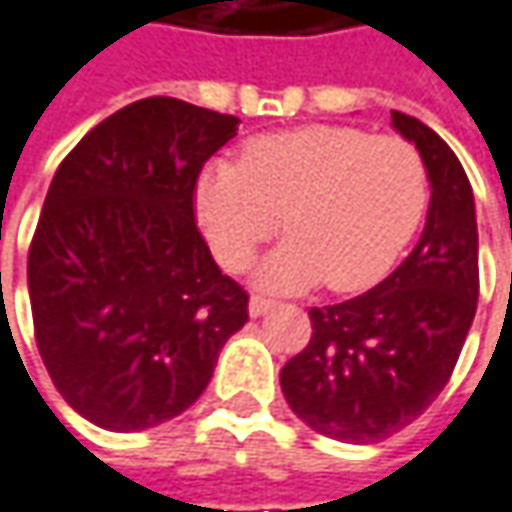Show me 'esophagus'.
<instances>
[{
  "instance_id": "obj_1",
  "label": "esophagus",
  "mask_w": 512,
  "mask_h": 512,
  "mask_svg": "<svg viewBox=\"0 0 512 512\" xmlns=\"http://www.w3.org/2000/svg\"><path fill=\"white\" fill-rule=\"evenodd\" d=\"M273 308V299H265V296H250V317H262Z\"/></svg>"
}]
</instances>
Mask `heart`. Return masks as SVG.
<instances>
[{
	"instance_id": "b5f03b06",
	"label": "heart",
	"mask_w": 512,
	"mask_h": 512,
	"mask_svg": "<svg viewBox=\"0 0 512 512\" xmlns=\"http://www.w3.org/2000/svg\"><path fill=\"white\" fill-rule=\"evenodd\" d=\"M429 178L397 135L305 126L247 143L242 164L198 175L195 213L221 268H250L285 218L291 239L262 268V285L296 291L328 282L351 294L380 282L415 236Z\"/></svg>"
}]
</instances>
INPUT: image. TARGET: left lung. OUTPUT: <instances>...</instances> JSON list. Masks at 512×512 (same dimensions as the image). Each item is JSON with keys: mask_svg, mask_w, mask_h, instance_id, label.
Wrapping results in <instances>:
<instances>
[{"mask_svg": "<svg viewBox=\"0 0 512 512\" xmlns=\"http://www.w3.org/2000/svg\"><path fill=\"white\" fill-rule=\"evenodd\" d=\"M432 184L415 250L380 285L311 308V340L279 371L296 418L345 444H377L421 418L449 383L478 305L470 178L418 117L392 112Z\"/></svg>", "mask_w": 512, "mask_h": 512, "instance_id": "left-lung-1", "label": "left lung"}]
</instances>
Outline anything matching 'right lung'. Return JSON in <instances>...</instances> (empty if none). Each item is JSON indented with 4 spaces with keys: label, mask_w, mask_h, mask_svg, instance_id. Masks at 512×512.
<instances>
[{
    "label": "right lung",
    "mask_w": 512,
    "mask_h": 512,
    "mask_svg": "<svg viewBox=\"0 0 512 512\" xmlns=\"http://www.w3.org/2000/svg\"><path fill=\"white\" fill-rule=\"evenodd\" d=\"M239 117L146 97L97 123L48 187L28 250L34 337L65 403L112 432L190 409L247 322L195 227L201 167Z\"/></svg>",
    "instance_id": "obj_1"
}]
</instances>
